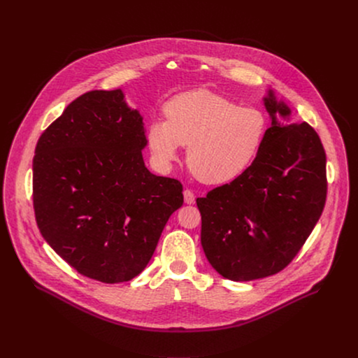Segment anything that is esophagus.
<instances>
[{"mask_svg":"<svg viewBox=\"0 0 358 358\" xmlns=\"http://www.w3.org/2000/svg\"><path fill=\"white\" fill-rule=\"evenodd\" d=\"M184 201H185V203H194V201H195L194 192L189 191V189H185L184 191Z\"/></svg>","mask_w":358,"mask_h":358,"instance_id":"obj_1","label":"esophagus"}]
</instances>
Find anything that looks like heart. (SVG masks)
<instances>
[{"label": "heart", "instance_id": "heart-1", "mask_svg": "<svg viewBox=\"0 0 358 358\" xmlns=\"http://www.w3.org/2000/svg\"><path fill=\"white\" fill-rule=\"evenodd\" d=\"M167 119L152 120L147 144L163 166L178 159L188 145L187 163L203 184L222 185L239 178L257 160L268 133L262 110L239 106L210 90L174 96L164 106Z\"/></svg>", "mask_w": 358, "mask_h": 358}]
</instances>
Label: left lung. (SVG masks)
Here are the masks:
<instances>
[{
    "mask_svg": "<svg viewBox=\"0 0 358 358\" xmlns=\"http://www.w3.org/2000/svg\"><path fill=\"white\" fill-rule=\"evenodd\" d=\"M272 119L257 160L239 178L196 198L201 245L211 266L235 282L280 272L317 224L326 202V152L308 123L268 90Z\"/></svg>",
    "mask_w": 358,
    "mask_h": 358,
    "instance_id": "left-lung-1",
    "label": "left lung"
}]
</instances>
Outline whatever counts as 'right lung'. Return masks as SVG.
Wrapping results in <instances>:
<instances>
[{
  "label": "right lung",
  "instance_id": "right-lung-1",
  "mask_svg": "<svg viewBox=\"0 0 358 358\" xmlns=\"http://www.w3.org/2000/svg\"><path fill=\"white\" fill-rule=\"evenodd\" d=\"M138 110L124 93L90 90L39 137L34 156V210L43 239L80 275L131 280L156 250L184 202L178 180L150 173Z\"/></svg>",
  "mask_w": 358,
  "mask_h": 358
}]
</instances>
